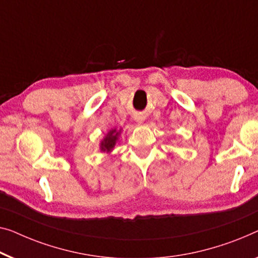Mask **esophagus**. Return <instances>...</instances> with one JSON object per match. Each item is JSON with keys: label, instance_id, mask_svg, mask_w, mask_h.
Returning a JSON list of instances; mask_svg holds the SVG:
<instances>
[{"label": "esophagus", "instance_id": "34e87169", "mask_svg": "<svg viewBox=\"0 0 258 258\" xmlns=\"http://www.w3.org/2000/svg\"><path fill=\"white\" fill-rule=\"evenodd\" d=\"M136 121L141 123V122H142V118H141V117H140V118H136Z\"/></svg>", "mask_w": 258, "mask_h": 258}]
</instances>
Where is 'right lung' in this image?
<instances>
[{
  "label": "right lung",
  "instance_id": "right-lung-1",
  "mask_svg": "<svg viewBox=\"0 0 258 258\" xmlns=\"http://www.w3.org/2000/svg\"><path fill=\"white\" fill-rule=\"evenodd\" d=\"M120 132H116V129H114V130H110V132L108 133V135L104 137L103 141L101 142V150L102 151L109 152L111 149L114 148V145L117 141V137H118V135H120Z\"/></svg>",
  "mask_w": 258,
  "mask_h": 258
}]
</instances>
